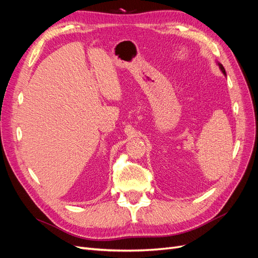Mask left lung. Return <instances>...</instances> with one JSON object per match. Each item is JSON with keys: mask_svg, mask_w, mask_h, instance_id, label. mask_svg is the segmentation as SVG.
I'll list each match as a JSON object with an SVG mask.
<instances>
[{"mask_svg": "<svg viewBox=\"0 0 258 258\" xmlns=\"http://www.w3.org/2000/svg\"><path fill=\"white\" fill-rule=\"evenodd\" d=\"M216 63H217V66H218V68H220V70L222 71V73L226 76V71H225V69H224L223 64H222V63H220V62H216Z\"/></svg>", "mask_w": 258, "mask_h": 258, "instance_id": "1", "label": "left lung"}]
</instances>
